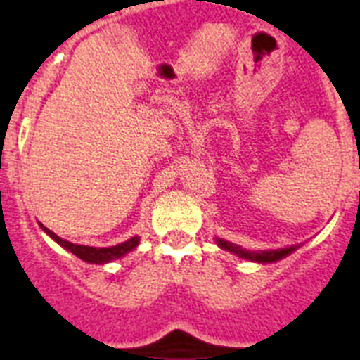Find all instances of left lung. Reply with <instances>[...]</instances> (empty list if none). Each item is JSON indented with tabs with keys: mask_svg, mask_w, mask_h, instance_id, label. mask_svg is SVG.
<instances>
[{
	"mask_svg": "<svg viewBox=\"0 0 360 360\" xmlns=\"http://www.w3.org/2000/svg\"><path fill=\"white\" fill-rule=\"evenodd\" d=\"M216 243L218 247H221L224 250H229V252L236 254V256L243 257V259H249V262H257V263H274L283 259V257H287L288 254L294 252L297 249V245L294 247H285V249H276V250H245L241 249L240 245L231 243V241L219 240L216 238Z\"/></svg>",
	"mask_w": 360,
	"mask_h": 360,
	"instance_id": "1",
	"label": "left lung"
}]
</instances>
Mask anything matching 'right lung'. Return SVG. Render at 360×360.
I'll return each mask as SVG.
<instances>
[{
  "label": "right lung",
  "instance_id": "add662e5",
  "mask_svg": "<svg viewBox=\"0 0 360 360\" xmlns=\"http://www.w3.org/2000/svg\"><path fill=\"white\" fill-rule=\"evenodd\" d=\"M41 229H43V231L46 232V234H49L53 241H57V243L61 245L63 249L70 250L72 254H75L77 257H81L82 262L95 263V265H104V263H110V262H113V259H119V257L126 256V254L131 252L136 245H139V241H141V238L139 236H133V238H129L128 241H124V243L115 245V247L95 249V247H88V245H75V243H72V241L63 240V238L57 236L56 232H52L50 229L43 227V225H41Z\"/></svg>",
  "mask_w": 360,
  "mask_h": 360
}]
</instances>
